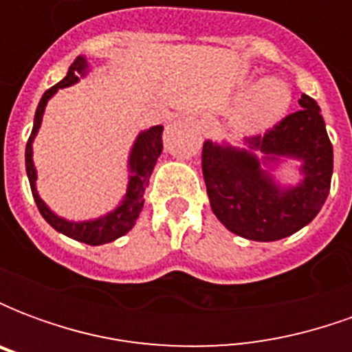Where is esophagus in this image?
I'll return each mask as SVG.
<instances>
[{
    "label": "esophagus",
    "mask_w": 352,
    "mask_h": 352,
    "mask_svg": "<svg viewBox=\"0 0 352 352\" xmlns=\"http://www.w3.org/2000/svg\"><path fill=\"white\" fill-rule=\"evenodd\" d=\"M188 120H190L196 128H201V130L207 128V116L206 113H201V111H194V113H190V115H188Z\"/></svg>",
    "instance_id": "obj_1"
}]
</instances>
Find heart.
Instances as JSON below:
<instances>
[{"instance_id":"1","label":"heart","mask_w":352,"mask_h":352,"mask_svg":"<svg viewBox=\"0 0 352 352\" xmlns=\"http://www.w3.org/2000/svg\"><path fill=\"white\" fill-rule=\"evenodd\" d=\"M292 103L290 88L279 79L258 80L249 88L234 111V124L245 133H260L273 128L287 115Z\"/></svg>"}]
</instances>
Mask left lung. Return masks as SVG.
Instances as JSON below:
<instances>
[{
    "mask_svg": "<svg viewBox=\"0 0 352 352\" xmlns=\"http://www.w3.org/2000/svg\"><path fill=\"white\" fill-rule=\"evenodd\" d=\"M300 111L285 116L245 146L213 143L201 151V169L214 217L236 236L277 241L307 226L324 206L333 171L332 143L317 101L302 94ZM300 162L302 181L279 185L271 173L280 161Z\"/></svg>",
    "mask_w": 352,
    "mask_h": 352,
    "instance_id": "8db88e82",
    "label": "left lung"
}]
</instances>
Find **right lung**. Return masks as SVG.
<instances>
[{
    "label": "right lung",
    "instance_id": "obj_1",
    "mask_svg": "<svg viewBox=\"0 0 352 352\" xmlns=\"http://www.w3.org/2000/svg\"><path fill=\"white\" fill-rule=\"evenodd\" d=\"M87 58L77 56V60L69 65V72H67L64 79L43 94L41 101L37 105V111H35L34 130H32V135L28 139L26 145V173L28 179H30V186H32V194H34L35 204H37V209L43 214V219L49 222L50 226L56 230V232H60V234L72 237L75 241H80V243L94 245L96 247V245L111 243V241L122 237L124 234H128L133 228V224H135L139 213L143 209V204H145V190L146 186H148L151 173H153L154 166H156L158 156L162 154V148H164V145H162V130L164 128L162 126H153L148 130L141 131L138 138H135L133 146H131L130 151V158H128V173H130L128 175V188H126L122 201L113 211H109L107 214H103L100 219L79 222L67 221L64 217H58L43 201L39 192H37V184H35V181H37V169L34 166V139L37 135L39 128H41L43 113H45V107H47L50 98L60 88H67L77 85L82 77H87Z\"/></svg>",
    "mask_w": 352,
    "mask_h": 352
}]
</instances>
